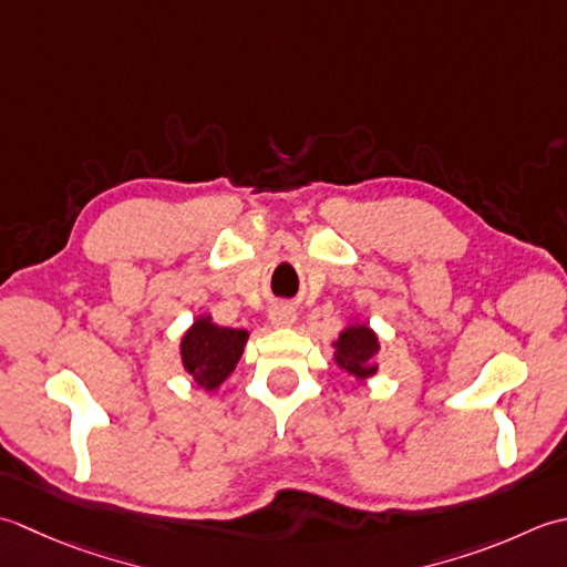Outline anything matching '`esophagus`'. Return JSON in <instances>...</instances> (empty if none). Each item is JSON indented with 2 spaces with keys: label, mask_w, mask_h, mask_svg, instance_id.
<instances>
[{
  "label": "esophagus",
  "mask_w": 567,
  "mask_h": 567,
  "mask_svg": "<svg viewBox=\"0 0 567 567\" xmlns=\"http://www.w3.org/2000/svg\"><path fill=\"white\" fill-rule=\"evenodd\" d=\"M269 322L274 328H291L296 322V308L288 303H276L269 308Z\"/></svg>",
  "instance_id": "obj_1"
}]
</instances>
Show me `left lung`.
Returning <instances> with one entry per match:
<instances>
[{
  "mask_svg": "<svg viewBox=\"0 0 567 567\" xmlns=\"http://www.w3.org/2000/svg\"><path fill=\"white\" fill-rule=\"evenodd\" d=\"M332 362L357 381H367L379 372V364L374 362V357L381 350L379 334L360 318H354L350 326L342 328L338 340L332 342Z\"/></svg>",
  "mask_w": 567,
  "mask_h": 567,
  "instance_id": "8db88e82",
  "label": "left lung"
}]
</instances>
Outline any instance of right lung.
<instances>
[{"instance_id": "add662e5", "label": "right lung", "mask_w": 567, "mask_h": 567, "mask_svg": "<svg viewBox=\"0 0 567 567\" xmlns=\"http://www.w3.org/2000/svg\"><path fill=\"white\" fill-rule=\"evenodd\" d=\"M247 340V330L223 328L213 322L210 313H203L183 332L178 344L181 364L203 391H217L235 372Z\"/></svg>"}]
</instances>
